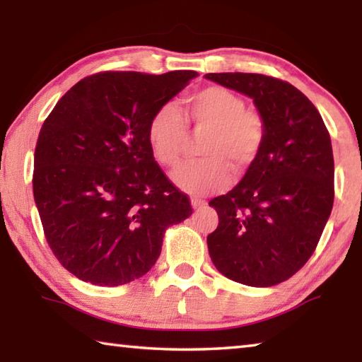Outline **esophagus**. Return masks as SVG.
Masks as SVG:
<instances>
[{"label":"esophagus","mask_w":362,"mask_h":362,"mask_svg":"<svg viewBox=\"0 0 362 362\" xmlns=\"http://www.w3.org/2000/svg\"><path fill=\"white\" fill-rule=\"evenodd\" d=\"M207 203L204 199H199V198H192V206L193 209H201V207H204Z\"/></svg>","instance_id":"34e87169"}]
</instances>
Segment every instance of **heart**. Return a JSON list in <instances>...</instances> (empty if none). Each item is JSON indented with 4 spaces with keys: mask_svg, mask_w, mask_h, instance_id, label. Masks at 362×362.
Masks as SVG:
<instances>
[{
    "mask_svg": "<svg viewBox=\"0 0 362 362\" xmlns=\"http://www.w3.org/2000/svg\"><path fill=\"white\" fill-rule=\"evenodd\" d=\"M188 132L202 137L201 161L183 164L173 180L194 196L223 189L231 183V169L241 174L260 155L267 137L263 116L246 108L241 95L223 86H206L185 97L182 115L170 103L158 107L146 124L153 156L164 168H174L188 146Z\"/></svg>",
    "mask_w": 362,
    "mask_h": 362,
    "instance_id": "heart-1",
    "label": "heart"
}]
</instances>
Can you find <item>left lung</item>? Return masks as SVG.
<instances>
[{"instance_id": "1", "label": "left lung", "mask_w": 362, "mask_h": 362, "mask_svg": "<svg viewBox=\"0 0 362 362\" xmlns=\"http://www.w3.org/2000/svg\"><path fill=\"white\" fill-rule=\"evenodd\" d=\"M249 95L267 137L246 175L209 201L218 226L207 236L211 260L236 283L269 287L293 276L320 243L334 206V155L326 124L308 97L259 73H207Z\"/></svg>"}]
</instances>
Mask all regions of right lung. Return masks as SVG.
<instances>
[{
    "instance_id": "1",
    "label": "right lung",
    "mask_w": 362,
    "mask_h": 362,
    "mask_svg": "<svg viewBox=\"0 0 362 362\" xmlns=\"http://www.w3.org/2000/svg\"><path fill=\"white\" fill-rule=\"evenodd\" d=\"M194 76L95 73L42 122L35 203L49 247L84 283L113 287L142 278L161 254L166 230L192 216L188 196L155 161L146 124Z\"/></svg>"
}]
</instances>
